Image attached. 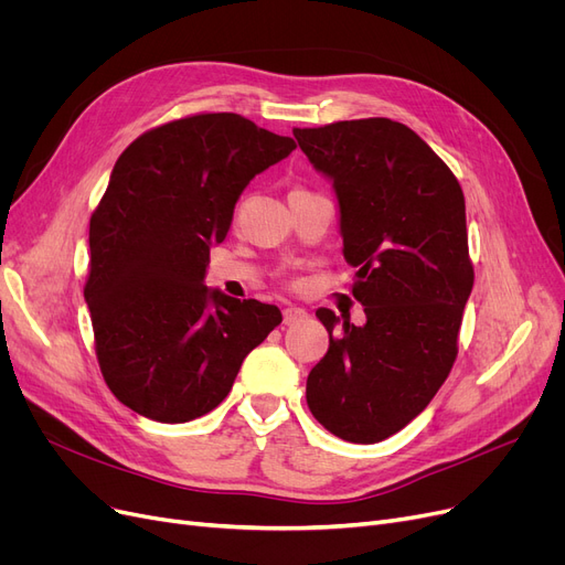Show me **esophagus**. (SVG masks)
<instances>
[{"instance_id": "1", "label": "esophagus", "mask_w": 565, "mask_h": 565, "mask_svg": "<svg viewBox=\"0 0 565 565\" xmlns=\"http://www.w3.org/2000/svg\"><path fill=\"white\" fill-rule=\"evenodd\" d=\"M309 318V313L300 307H286L284 309V324H300Z\"/></svg>"}]
</instances>
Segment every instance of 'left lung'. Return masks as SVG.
I'll list each match as a JSON object with an SVG mask.
<instances>
[{
    "instance_id": "left-lung-1",
    "label": "left lung",
    "mask_w": 565,
    "mask_h": 565,
    "mask_svg": "<svg viewBox=\"0 0 565 565\" xmlns=\"http://www.w3.org/2000/svg\"><path fill=\"white\" fill-rule=\"evenodd\" d=\"M309 162L330 175L341 207L343 256L358 267V328L330 309L328 354L311 369L307 403L332 435L375 444L426 409L458 358L473 286L465 196L454 171L407 126L358 118L292 128Z\"/></svg>"
}]
</instances>
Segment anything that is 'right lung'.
<instances>
[{
	"label": "right lung",
	"mask_w": 565,
	"mask_h": 565,
	"mask_svg": "<svg viewBox=\"0 0 565 565\" xmlns=\"http://www.w3.org/2000/svg\"><path fill=\"white\" fill-rule=\"evenodd\" d=\"M292 148L217 111L146 130L118 156L88 224L84 300L107 387L141 417L185 424L215 409L281 322L277 307L207 290L203 277L235 201Z\"/></svg>",
	"instance_id": "obj_1"
}]
</instances>
